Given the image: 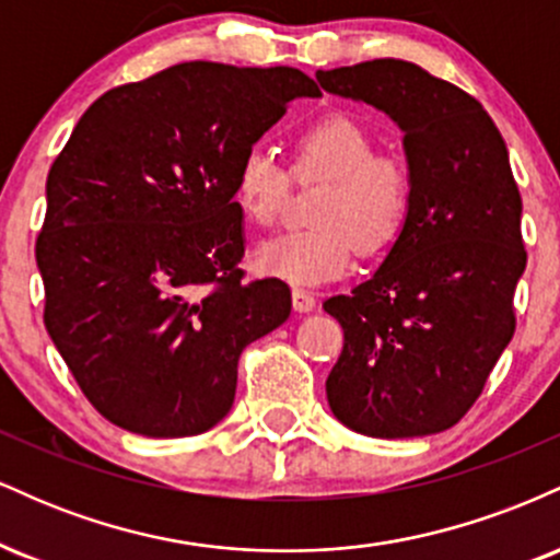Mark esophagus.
<instances>
[{
    "label": "esophagus",
    "instance_id": "34e87169",
    "mask_svg": "<svg viewBox=\"0 0 560 560\" xmlns=\"http://www.w3.org/2000/svg\"><path fill=\"white\" fill-rule=\"evenodd\" d=\"M292 305H294V311L311 313L313 307H316V298H313V292H307V289L294 287L292 289Z\"/></svg>",
    "mask_w": 560,
    "mask_h": 560
}]
</instances>
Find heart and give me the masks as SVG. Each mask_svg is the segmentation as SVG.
<instances>
[{"mask_svg": "<svg viewBox=\"0 0 560 560\" xmlns=\"http://www.w3.org/2000/svg\"><path fill=\"white\" fill-rule=\"evenodd\" d=\"M292 178L326 186L313 202L316 226L262 242L255 262L289 284H320L347 271L355 247L382 255L400 240L413 208V176L402 160L376 155L374 137L345 113L307 124L292 139V168L253 147L234 171V199L253 226L271 229L284 213Z\"/></svg>", "mask_w": 560, "mask_h": 560, "instance_id": "b5f03b06", "label": "heart"}]
</instances>
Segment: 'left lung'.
<instances>
[{
    "mask_svg": "<svg viewBox=\"0 0 560 560\" xmlns=\"http://www.w3.org/2000/svg\"><path fill=\"white\" fill-rule=\"evenodd\" d=\"M316 79L402 128L416 189L382 268L324 302L345 331L326 397L358 434L445 432L477 402L516 331L526 249L505 141L471 94L413 62L384 57Z\"/></svg>",
    "mask_w": 560,
    "mask_h": 560,
    "instance_id": "left-lung-1",
    "label": "left lung"
}]
</instances>
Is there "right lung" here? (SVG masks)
I'll use <instances>...</instances> for the list:
<instances>
[{"label": "right lung", "mask_w": 560, "mask_h": 560, "mask_svg": "<svg viewBox=\"0 0 560 560\" xmlns=\"http://www.w3.org/2000/svg\"><path fill=\"white\" fill-rule=\"evenodd\" d=\"M298 68L182 62L105 92L47 176L44 326L86 400L144 436L231 410L242 350L289 318L281 279H244L240 158L318 96Z\"/></svg>", "instance_id": "1"}]
</instances>
